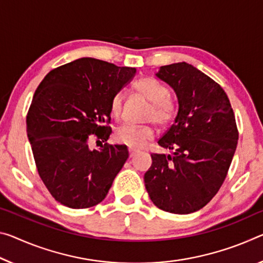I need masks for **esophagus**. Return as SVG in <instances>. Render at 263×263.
Here are the masks:
<instances>
[{"mask_svg": "<svg viewBox=\"0 0 263 263\" xmlns=\"http://www.w3.org/2000/svg\"><path fill=\"white\" fill-rule=\"evenodd\" d=\"M137 152V149L136 148H133V147H128V154H130V158H132L133 156H135V153Z\"/></svg>", "mask_w": 263, "mask_h": 263, "instance_id": "1", "label": "esophagus"}]
</instances>
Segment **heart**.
<instances>
[{
    "label": "heart",
    "mask_w": 263,
    "mask_h": 263,
    "mask_svg": "<svg viewBox=\"0 0 263 263\" xmlns=\"http://www.w3.org/2000/svg\"><path fill=\"white\" fill-rule=\"evenodd\" d=\"M138 95L143 96L149 103L146 112V120H153L157 125L165 127L173 122L177 116V105L170 97V90L165 84L153 77H143L133 85ZM124 95L117 92L110 101V114L115 119H119L123 112ZM156 136V130L152 124L133 125L125 124L115 132L117 143L126 145L133 148H140L152 140Z\"/></svg>",
    "instance_id": "obj_1"
}]
</instances>
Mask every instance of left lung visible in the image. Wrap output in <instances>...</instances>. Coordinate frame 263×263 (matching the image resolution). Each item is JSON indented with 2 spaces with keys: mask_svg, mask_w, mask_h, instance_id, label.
I'll return each mask as SVG.
<instances>
[{
  "mask_svg": "<svg viewBox=\"0 0 263 263\" xmlns=\"http://www.w3.org/2000/svg\"><path fill=\"white\" fill-rule=\"evenodd\" d=\"M157 76L176 91L179 111L158 140L172 154H151L145 187L158 208L190 214L206 206L227 177L239 138L234 111L222 87L189 63L161 66Z\"/></svg>",
  "mask_w": 263,
  "mask_h": 263,
  "instance_id": "obj_1",
  "label": "left lung"
}]
</instances>
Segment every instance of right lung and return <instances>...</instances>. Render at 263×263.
<instances>
[{
  "label": "right lung",
  "instance_id": "right-lung-1",
  "mask_svg": "<svg viewBox=\"0 0 263 263\" xmlns=\"http://www.w3.org/2000/svg\"><path fill=\"white\" fill-rule=\"evenodd\" d=\"M136 72L96 58L52 69L35 91L27 132L37 172L55 200L82 210L105 199L128 158L125 145H110V101ZM96 139L99 150H90Z\"/></svg>",
  "mask_w": 263,
  "mask_h": 263
}]
</instances>
